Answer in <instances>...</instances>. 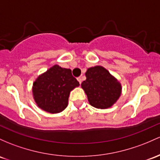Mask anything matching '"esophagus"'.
Returning a JSON list of instances; mask_svg holds the SVG:
<instances>
[{"label":"esophagus","mask_w":160,"mask_h":160,"mask_svg":"<svg viewBox=\"0 0 160 160\" xmlns=\"http://www.w3.org/2000/svg\"><path fill=\"white\" fill-rule=\"evenodd\" d=\"M77 80H78L79 81V83H80V84H81V82H82V79H81V77H77Z\"/></svg>","instance_id":"34e87169"}]
</instances>
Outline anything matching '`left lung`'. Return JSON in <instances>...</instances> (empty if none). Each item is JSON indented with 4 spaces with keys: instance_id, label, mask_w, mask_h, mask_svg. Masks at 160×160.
Returning <instances> with one entry per match:
<instances>
[{
    "instance_id": "8db88e82",
    "label": "left lung",
    "mask_w": 160,
    "mask_h": 160,
    "mask_svg": "<svg viewBox=\"0 0 160 160\" xmlns=\"http://www.w3.org/2000/svg\"><path fill=\"white\" fill-rule=\"evenodd\" d=\"M87 80L81 83L89 104L97 108H107L117 101L121 95V84L101 66L90 68L86 72Z\"/></svg>"
}]
</instances>
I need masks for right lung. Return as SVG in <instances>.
I'll list each match as a JSON object with an SVG mask.
<instances>
[{
  "instance_id": "add662e5",
  "label": "right lung",
  "mask_w": 160,
  "mask_h": 160,
  "mask_svg": "<svg viewBox=\"0 0 160 160\" xmlns=\"http://www.w3.org/2000/svg\"><path fill=\"white\" fill-rule=\"evenodd\" d=\"M80 85L71 69L54 65L33 83L32 92L38 106L50 113H59L68 106L70 92Z\"/></svg>"
}]
</instances>
